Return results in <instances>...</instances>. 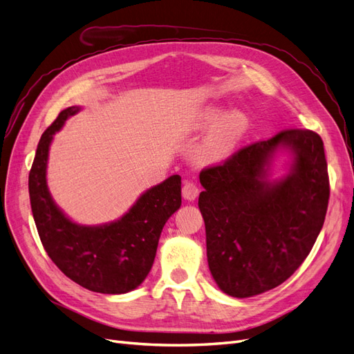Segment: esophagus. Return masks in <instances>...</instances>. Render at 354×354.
Returning a JSON list of instances; mask_svg holds the SVG:
<instances>
[{
  "instance_id": "34e87169",
  "label": "esophagus",
  "mask_w": 354,
  "mask_h": 354,
  "mask_svg": "<svg viewBox=\"0 0 354 354\" xmlns=\"http://www.w3.org/2000/svg\"><path fill=\"white\" fill-rule=\"evenodd\" d=\"M199 195V187L195 183V181H186L185 186H183V198L187 201H195Z\"/></svg>"
}]
</instances>
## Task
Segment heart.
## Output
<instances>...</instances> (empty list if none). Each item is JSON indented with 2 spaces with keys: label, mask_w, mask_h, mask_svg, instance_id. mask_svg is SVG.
<instances>
[{
  "label": "heart",
  "mask_w": 354,
  "mask_h": 354,
  "mask_svg": "<svg viewBox=\"0 0 354 354\" xmlns=\"http://www.w3.org/2000/svg\"><path fill=\"white\" fill-rule=\"evenodd\" d=\"M201 128H211L199 149L202 162L214 164L229 158L250 130V118L243 112L224 113L221 108H208L199 116Z\"/></svg>",
  "instance_id": "obj_1"
}]
</instances>
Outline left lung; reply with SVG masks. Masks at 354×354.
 Listing matches in <instances>:
<instances>
[{
    "label": "left lung",
    "mask_w": 354,
    "mask_h": 354,
    "mask_svg": "<svg viewBox=\"0 0 354 354\" xmlns=\"http://www.w3.org/2000/svg\"><path fill=\"white\" fill-rule=\"evenodd\" d=\"M288 148L290 173L270 184V160ZM209 272L223 292L259 295L283 283L303 264L324 226L329 177L320 136L283 130L242 147L199 174Z\"/></svg>",
    "instance_id": "8db88e82"
}]
</instances>
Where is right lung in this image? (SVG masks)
<instances>
[{
    "label": "right lung",
    "instance_id": "right-lung-1",
    "mask_svg": "<svg viewBox=\"0 0 354 354\" xmlns=\"http://www.w3.org/2000/svg\"><path fill=\"white\" fill-rule=\"evenodd\" d=\"M80 111H62L42 133L29 171V198L42 246L51 261L78 285L102 294H125L152 269L160 232L181 205V177L171 176L137 199L124 217L102 226L73 223L53 202L47 159L53 134Z\"/></svg>",
    "mask_w": 354,
    "mask_h": 354
}]
</instances>
